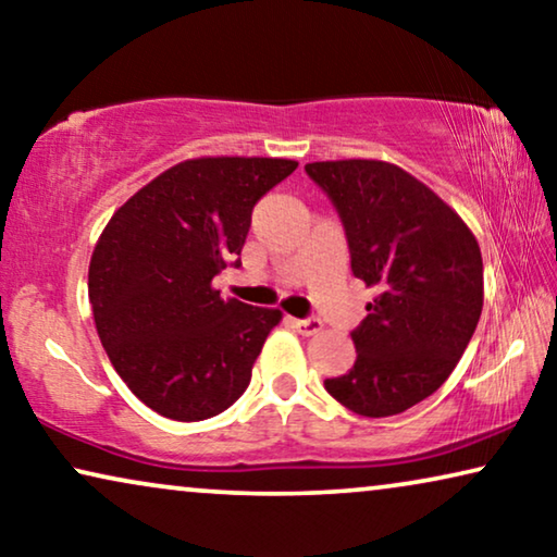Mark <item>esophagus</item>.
Segmentation results:
<instances>
[{"label":"esophagus","instance_id":"esophagus-1","mask_svg":"<svg viewBox=\"0 0 557 557\" xmlns=\"http://www.w3.org/2000/svg\"><path fill=\"white\" fill-rule=\"evenodd\" d=\"M292 324L296 326V330H299L301 334H317V332H322V319L319 317H307V319H292Z\"/></svg>","mask_w":557,"mask_h":557}]
</instances>
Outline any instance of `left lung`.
Segmentation results:
<instances>
[{
    "mask_svg": "<svg viewBox=\"0 0 557 557\" xmlns=\"http://www.w3.org/2000/svg\"><path fill=\"white\" fill-rule=\"evenodd\" d=\"M345 227L349 265L377 286L352 330V370L326 393L368 418L408 410L461 360L484 304L482 250L467 223L400 166L342 159L304 166Z\"/></svg>",
    "mask_w": 557,
    "mask_h": 557,
    "instance_id": "obj_1",
    "label": "left lung"
}]
</instances>
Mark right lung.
Here are the masks:
<instances>
[{"instance_id":"1","label":"right lung","mask_w":557,"mask_h":557,"mask_svg":"<svg viewBox=\"0 0 557 557\" xmlns=\"http://www.w3.org/2000/svg\"><path fill=\"white\" fill-rule=\"evenodd\" d=\"M296 166L187 159L121 205L98 238L88 269L98 337L128 391L159 416L205 421L246 393L281 311L223 299L212 278L238 269L256 202Z\"/></svg>"}]
</instances>
